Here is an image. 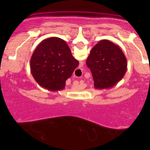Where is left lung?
<instances>
[{"label": "left lung", "mask_w": 150, "mask_h": 150, "mask_svg": "<svg viewBox=\"0 0 150 150\" xmlns=\"http://www.w3.org/2000/svg\"><path fill=\"white\" fill-rule=\"evenodd\" d=\"M97 89L114 87L126 73L127 60L119 46L109 40L99 41L86 61Z\"/></svg>", "instance_id": "8db88e82"}]
</instances>
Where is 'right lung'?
<instances>
[{"label": "right lung", "instance_id": "right-lung-1", "mask_svg": "<svg viewBox=\"0 0 150 150\" xmlns=\"http://www.w3.org/2000/svg\"><path fill=\"white\" fill-rule=\"evenodd\" d=\"M79 62L72 55L67 43L58 37L43 40L30 60V70L36 82L50 91L62 90Z\"/></svg>", "mask_w": 150, "mask_h": 150}]
</instances>
